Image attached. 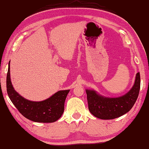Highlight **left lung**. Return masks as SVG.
<instances>
[{"label": "left lung", "instance_id": "1", "mask_svg": "<svg viewBox=\"0 0 149 149\" xmlns=\"http://www.w3.org/2000/svg\"><path fill=\"white\" fill-rule=\"evenodd\" d=\"M140 89V74L137 72L135 82L127 93L118 97L101 95L93 89H86L89 110L101 119H113L123 116L130 110L138 97Z\"/></svg>", "mask_w": 149, "mask_h": 149}]
</instances>
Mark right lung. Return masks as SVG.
I'll list each match as a JSON object with an SVG mask.
<instances>
[{
  "label": "right lung",
  "instance_id": "right-lung-1",
  "mask_svg": "<svg viewBox=\"0 0 149 149\" xmlns=\"http://www.w3.org/2000/svg\"><path fill=\"white\" fill-rule=\"evenodd\" d=\"M10 61L8 63L6 88L8 97L19 111L26 119L37 123H53L62 116L64 104L70 89L61 90L42 101L26 99L15 89L10 78Z\"/></svg>",
  "mask_w": 149,
  "mask_h": 149
}]
</instances>
